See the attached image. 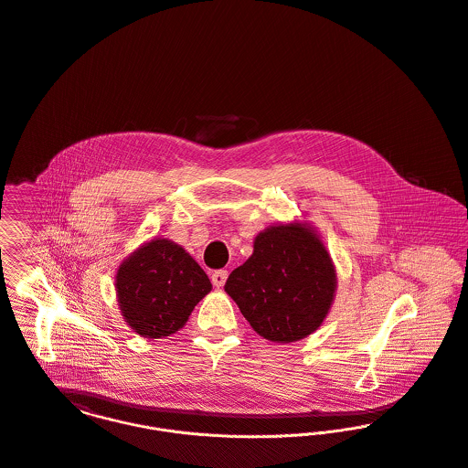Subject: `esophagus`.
I'll return each instance as SVG.
<instances>
[{"label": "esophagus", "instance_id": "1", "mask_svg": "<svg viewBox=\"0 0 468 468\" xmlns=\"http://www.w3.org/2000/svg\"><path fill=\"white\" fill-rule=\"evenodd\" d=\"M226 280H228V271L226 269H218L211 274V282H213L215 287H222L226 283Z\"/></svg>", "mask_w": 468, "mask_h": 468}]
</instances>
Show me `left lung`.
<instances>
[{"label":"left lung","instance_id":"1","mask_svg":"<svg viewBox=\"0 0 468 468\" xmlns=\"http://www.w3.org/2000/svg\"><path fill=\"white\" fill-rule=\"evenodd\" d=\"M335 267L307 224L271 226L253 255L226 280L224 291L263 339L294 343L315 332L332 307Z\"/></svg>","mask_w":468,"mask_h":468}]
</instances>
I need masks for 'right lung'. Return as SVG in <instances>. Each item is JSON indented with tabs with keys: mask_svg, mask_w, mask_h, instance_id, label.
I'll return each mask as SVG.
<instances>
[{
	"mask_svg": "<svg viewBox=\"0 0 468 468\" xmlns=\"http://www.w3.org/2000/svg\"><path fill=\"white\" fill-rule=\"evenodd\" d=\"M114 285L125 323L149 339L183 328L211 291L201 265L168 239H154L123 260Z\"/></svg>",
	"mask_w": 468,
	"mask_h": 468,
	"instance_id": "add662e5",
	"label": "right lung"
}]
</instances>
